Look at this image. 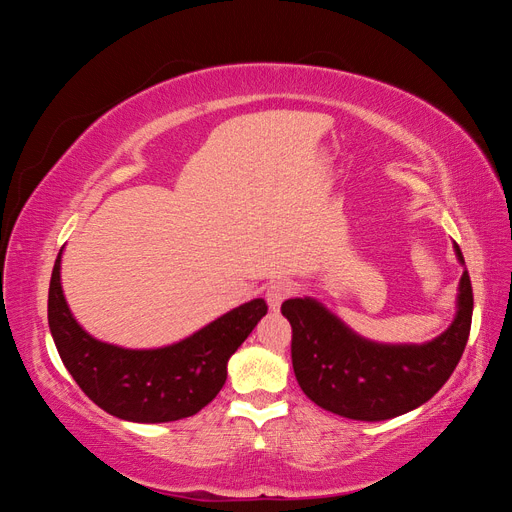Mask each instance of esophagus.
Returning <instances> with one entry per match:
<instances>
[{
	"label": "esophagus",
	"instance_id": "obj_1",
	"mask_svg": "<svg viewBox=\"0 0 512 512\" xmlns=\"http://www.w3.org/2000/svg\"><path fill=\"white\" fill-rule=\"evenodd\" d=\"M294 294V286L290 282H273L269 288H267V303L271 307V312H280L282 303L292 297Z\"/></svg>",
	"mask_w": 512,
	"mask_h": 512
}]
</instances>
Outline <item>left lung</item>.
Masks as SVG:
<instances>
[{
    "instance_id": "obj_1",
    "label": "left lung",
    "mask_w": 512,
    "mask_h": 512,
    "mask_svg": "<svg viewBox=\"0 0 512 512\" xmlns=\"http://www.w3.org/2000/svg\"><path fill=\"white\" fill-rule=\"evenodd\" d=\"M455 256L466 265L459 245ZM472 284L463 271L457 312L425 344H380L354 333L312 297L282 303L292 327V369L316 406L352 421H386L423 406L455 371L472 324Z\"/></svg>"
}]
</instances>
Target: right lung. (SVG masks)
Returning <instances> with one entry per match:
<instances>
[{"label": "right lung", "instance_id": "add662e5", "mask_svg": "<svg viewBox=\"0 0 512 512\" xmlns=\"http://www.w3.org/2000/svg\"><path fill=\"white\" fill-rule=\"evenodd\" d=\"M265 314V299H252L175 344L134 350L100 342L76 322L61 288V252L49 286V329L70 376L96 406L132 423L203 410L226 382L228 359Z\"/></svg>", "mask_w": 512, "mask_h": 512}]
</instances>
